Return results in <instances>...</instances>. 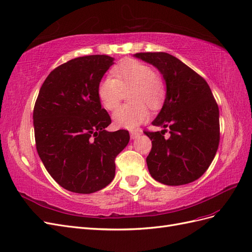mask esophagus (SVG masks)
Masks as SVG:
<instances>
[{
	"label": "esophagus",
	"mask_w": 252,
	"mask_h": 252,
	"mask_svg": "<svg viewBox=\"0 0 252 252\" xmlns=\"http://www.w3.org/2000/svg\"><path fill=\"white\" fill-rule=\"evenodd\" d=\"M140 131H138V130H133V131H131L130 132V135H131V138L132 139H136L137 137H139L140 136Z\"/></svg>",
	"instance_id": "34e87169"
}]
</instances>
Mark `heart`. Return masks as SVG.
Wrapping results in <instances>:
<instances>
[{
    "label": "heart",
    "instance_id": "b5f03b06",
    "mask_svg": "<svg viewBox=\"0 0 252 252\" xmlns=\"http://www.w3.org/2000/svg\"><path fill=\"white\" fill-rule=\"evenodd\" d=\"M131 90L134 104L122 105L113 114L114 124L118 127L134 128L147 120L149 111L145 103L152 107L159 104L166 95V82L147 63L126 59L113 68L112 75L101 79L97 95L104 109L113 111L119 105L125 92Z\"/></svg>",
    "mask_w": 252,
    "mask_h": 252
}]
</instances>
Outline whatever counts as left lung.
<instances>
[{
    "label": "left lung",
    "mask_w": 252,
    "mask_h": 252,
    "mask_svg": "<svg viewBox=\"0 0 252 252\" xmlns=\"http://www.w3.org/2000/svg\"><path fill=\"white\" fill-rule=\"evenodd\" d=\"M160 71L166 99L152 122L161 132L145 131L152 140L147 157L151 176L168 186L192 183L209 168L220 143V113L205 79L167 53L134 55ZM169 130V137L164 133Z\"/></svg>",
    "instance_id": "1"
}]
</instances>
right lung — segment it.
<instances>
[{
    "mask_svg": "<svg viewBox=\"0 0 252 252\" xmlns=\"http://www.w3.org/2000/svg\"><path fill=\"white\" fill-rule=\"evenodd\" d=\"M106 55L78 57L56 67L33 107L34 139L47 172L64 189L90 194L115 176V158L130 141L126 130L107 132L111 117L97 95L114 64Z\"/></svg>",
    "mask_w": 252,
    "mask_h": 252,
    "instance_id": "obj_1",
    "label": "right lung"
}]
</instances>
